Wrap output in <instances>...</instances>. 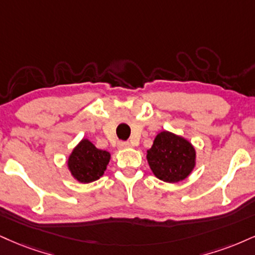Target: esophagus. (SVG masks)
Wrapping results in <instances>:
<instances>
[{"label":"esophagus","mask_w":255,"mask_h":255,"mask_svg":"<svg viewBox=\"0 0 255 255\" xmlns=\"http://www.w3.org/2000/svg\"><path fill=\"white\" fill-rule=\"evenodd\" d=\"M130 143L128 142V141H120L118 143V147L119 148H127V147H129Z\"/></svg>","instance_id":"1"}]
</instances>
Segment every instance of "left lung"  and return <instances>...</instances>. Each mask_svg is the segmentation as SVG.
<instances>
[{
  "mask_svg": "<svg viewBox=\"0 0 255 255\" xmlns=\"http://www.w3.org/2000/svg\"><path fill=\"white\" fill-rule=\"evenodd\" d=\"M196 152L191 143L170 131L155 136L151 149L147 151L149 167L159 179L177 183L185 179L195 167Z\"/></svg>",
  "mask_w": 255,
  "mask_h": 255,
  "instance_id": "obj_1",
  "label": "left lung"
}]
</instances>
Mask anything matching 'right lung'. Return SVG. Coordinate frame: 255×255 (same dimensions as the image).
<instances>
[{
    "label": "right lung",
    "mask_w": 255,
    "mask_h": 255,
    "mask_svg": "<svg viewBox=\"0 0 255 255\" xmlns=\"http://www.w3.org/2000/svg\"><path fill=\"white\" fill-rule=\"evenodd\" d=\"M110 159V153L95 147L89 140H82L70 155L69 168L81 183H91L102 177Z\"/></svg>",
    "instance_id": "1"
}]
</instances>
